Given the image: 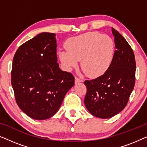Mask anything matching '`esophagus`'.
Returning a JSON list of instances; mask_svg holds the SVG:
<instances>
[{"instance_id": "34e87169", "label": "esophagus", "mask_w": 147, "mask_h": 147, "mask_svg": "<svg viewBox=\"0 0 147 147\" xmlns=\"http://www.w3.org/2000/svg\"><path fill=\"white\" fill-rule=\"evenodd\" d=\"M82 82V80L81 79H80V78L76 77V78H75V84H78V83H80V82Z\"/></svg>"}]
</instances>
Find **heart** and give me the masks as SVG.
Segmentation results:
<instances>
[{"instance_id": "1", "label": "heart", "mask_w": 147, "mask_h": 147, "mask_svg": "<svg viewBox=\"0 0 147 147\" xmlns=\"http://www.w3.org/2000/svg\"><path fill=\"white\" fill-rule=\"evenodd\" d=\"M111 37L96 32H90L68 39L67 51H59V57L68 69L81 67L86 75L96 78L104 74L111 65L114 53Z\"/></svg>"}]
</instances>
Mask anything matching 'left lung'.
Returning a JSON list of instances; mask_svg holds the SVG:
<instances>
[{"instance_id": "left-lung-1", "label": "left lung", "mask_w": 147, "mask_h": 147, "mask_svg": "<svg viewBox=\"0 0 147 147\" xmlns=\"http://www.w3.org/2000/svg\"><path fill=\"white\" fill-rule=\"evenodd\" d=\"M116 50L112 63L103 75L84 82L87 93L84 104L92 115L109 118L127 104L135 84L134 54L126 39L112 28Z\"/></svg>"}]
</instances>
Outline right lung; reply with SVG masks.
I'll use <instances>...</instances> for the list:
<instances>
[{"mask_svg":"<svg viewBox=\"0 0 147 147\" xmlns=\"http://www.w3.org/2000/svg\"><path fill=\"white\" fill-rule=\"evenodd\" d=\"M55 34L41 33L20 46L11 71L17 104L35 120L53 116L74 85V76L60 69Z\"/></svg>","mask_w":147,"mask_h":147,"instance_id":"add662e5","label":"right lung"}]
</instances>
